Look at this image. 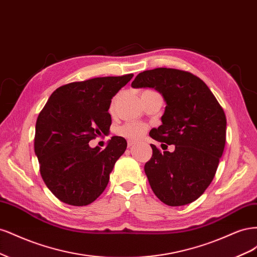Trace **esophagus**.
<instances>
[{
    "label": "esophagus",
    "instance_id": "obj_1",
    "mask_svg": "<svg viewBox=\"0 0 257 257\" xmlns=\"http://www.w3.org/2000/svg\"><path fill=\"white\" fill-rule=\"evenodd\" d=\"M135 144H136V142H135V141H132V139H128V141H127V146H128L130 148L133 147Z\"/></svg>",
    "mask_w": 257,
    "mask_h": 257
}]
</instances>
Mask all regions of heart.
Instances as JSON below:
<instances>
[{
    "mask_svg": "<svg viewBox=\"0 0 257 257\" xmlns=\"http://www.w3.org/2000/svg\"><path fill=\"white\" fill-rule=\"evenodd\" d=\"M148 130L147 124L142 122H127L119 126L116 130V134L127 139H139L143 137Z\"/></svg>",
    "mask_w": 257,
    "mask_h": 257,
    "instance_id": "obj_1",
    "label": "heart"
}]
</instances>
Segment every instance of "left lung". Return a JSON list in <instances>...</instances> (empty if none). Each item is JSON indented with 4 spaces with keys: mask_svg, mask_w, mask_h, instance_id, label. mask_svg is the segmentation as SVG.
<instances>
[{
    "mask_svg": "<svg viewBox=\"0 0 257 257\" xmlns=\"http://www.w3.org/2000/svg\"><path fill=\"white\" fill-rule=\"evenodd\" d=\"M132 87L154 88L166 102L162 125L149 135L175 145V151L161 152L151 145L153 154L145 173L153 193L168 206L192 203L213 180L224 151L226 116L222 106L203 80L181 69L145 71Z\"/></svg>",
    "mask_w": 257,
    "mask_h": 257,
    "instance_id": "obj_1",
    "label": "left lung"
}]
</instances>
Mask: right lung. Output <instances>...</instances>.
Instances as JSON below:
<instances>
[{
	"label": "right lung",
	"mask_w": 257,
	"mask_h": 257,
	"mask_svg": "<svg viewBox=\"0 0 257 257\" xmlns=\"http://www.w3.org/2000/svg\"><path fill=\"white\" fill-rule=\"evenodd\" d=\"M133 74L97 77L62 85L37 116L34 151L45 184L61 201L87 206L104 192L116 160L126 150L113 136L104 150L89 142L107 134L111 98Z\"/></svg>",
	"instance_id": "obj_1"
}]
</instances>
